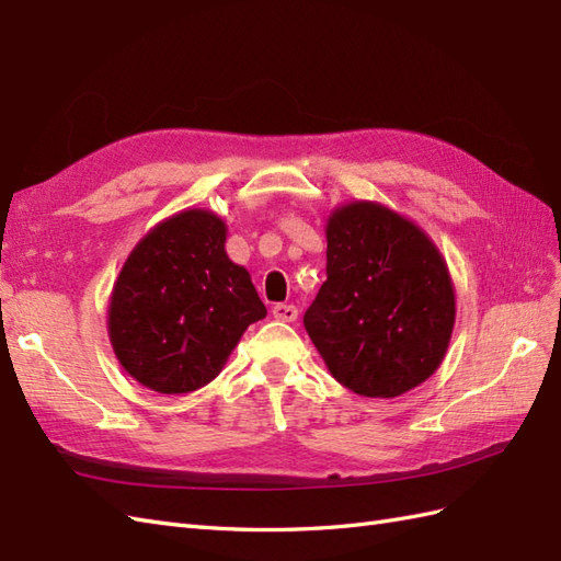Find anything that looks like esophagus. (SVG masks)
<instances>
[{"label":"esophagus","instance_id":"1","mask_svg":"<svg viewBox=\"0 0 561 561\" xmlns=\"http://www.w3.org/2000/svg\"><path fill=\"white\" fill-rule=\"evenodd\" d=\"M271 313H273V319H276V321L290 323V321L297 319V307L295 305H276L271 309Z\"/></svg>","mask_w":561,"mask_h":561}]
</instances>
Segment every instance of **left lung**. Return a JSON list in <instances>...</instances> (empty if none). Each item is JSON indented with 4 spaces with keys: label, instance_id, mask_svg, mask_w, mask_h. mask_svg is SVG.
Listing matches in <instances>:
<instances>
[{
    "label": "left lung",
    "instance_id": "obj_1",
    "mask_svg": "<svg viewBox=\"0 0 561 561\" xmlns=\"http://www.w3.org/2000/svg\"><path fill=\"white\" fill-rule=\"evenodd\" d=\"M328 280L305 328L328 371L362 398H400L443 364L457 319L438 244L412 218L371 199L325 218Z\"/></svg>",
    "mask_w": 561,
    "mask_h": 561
}]
</instances>
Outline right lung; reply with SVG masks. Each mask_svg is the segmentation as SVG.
Instances as JSON below:
<instances>
[{
  "mask_svg": "<svg viewBox=\"0 0 561 561\" xmlns=\"http://www.w3.org/2000/svg\"><path fill=\"white\" fill-rule=\"evenodd\" d=\"M228 226L183 209L130 250L106 309L108 343L140 386L193 392L214 380L248 325L266 317L250 271L226 254Z\"/></svg>",
  "mask_w": 561,
  "mask_h": 561,
  "instance_id": "obj_1",
  "label": "right lung"
}]
</instances>
